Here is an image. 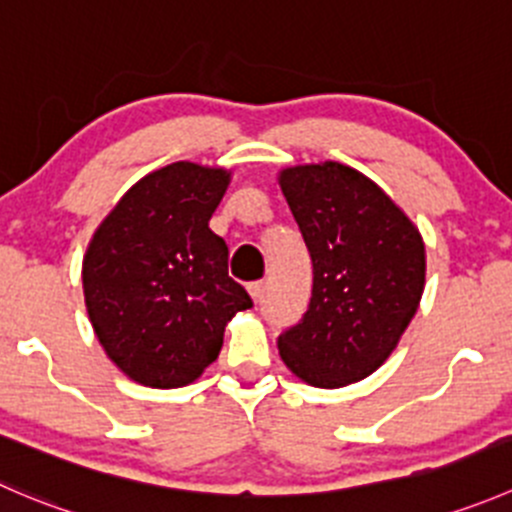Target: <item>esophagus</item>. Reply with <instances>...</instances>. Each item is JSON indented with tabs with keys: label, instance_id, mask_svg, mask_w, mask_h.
<instances>
[{
	"label": "esophagus",
	"instance_id": "34e87169",
	"mask_svg": "<svg viewBox=\"0 0 512 512\" xmlns=\"http://www.w3.org/2000/svg\"><path fill=\"white\" fill-rule=\"evenodd\" d=\"M247 290H250L252 300H255V302H260V300H262V295H265V282H262V280H257V282H250V285H247Z\"/></svg>",
	"mask_w": 512,
	"mask_h": 512
}]
</instances>
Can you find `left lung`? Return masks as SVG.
<instances>
[{"label": "left lung", "instance_id": "8db88e82", "mask_svg": "<svg viewBox=\"0 0 512 512\" xmlns=\"http://www.w3.org/2000/svg\"><path fill=\"white\" fill-rule=\"evenodd\" d=\"M280 187L312 260V297L282 330L285 365L315 388L375 372L418 312L425 245L405 212L340 162L282 170Z\"/></svg>", "mask_w": 512, "mask_h": 512}]
</instances>
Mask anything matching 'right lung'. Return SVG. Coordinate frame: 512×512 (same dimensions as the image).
Returning a JSON list of instances; mask_svg holds the SVG:
<instances>
[{"mask_svg":"<svg viewBox=\"0 0 512 512\" xmlns=\"http://www.w3.org/2000/svg\"><path fill=\"white\" fill-rule=\"evenodd\" d=\"M230 172L175 162L142 177L94 232L82 265L89 320L109 360L147 388H182L217 360L252 297L210 230Z\"/></svg>","mask_w":512,"mask_h":512,"instance_id":"1","label":"right lung"}]
</instances>
